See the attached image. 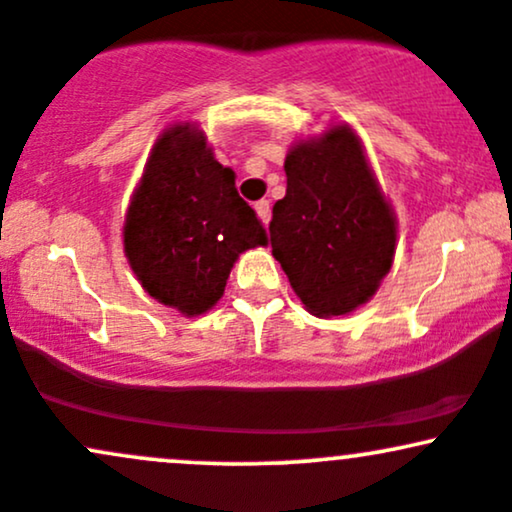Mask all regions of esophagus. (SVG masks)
<instances>
[{
    "instance_id": "34e87169",
    "label": "esophagus",
    "mask_w": 512,
    "mask_h": 512,
    "mask_svg": "<svg viewBox=\"0 0 512 512\" xmlns=\"http://www.w3.org/2000/svg\"><path fill=\"white\" fill-rule=\"evenodd\" d=\"M255 211L257 216H260V221L267 226L269 219H272V204H269V199H260V202H255Z\"/></svg>"
}]
</instances>
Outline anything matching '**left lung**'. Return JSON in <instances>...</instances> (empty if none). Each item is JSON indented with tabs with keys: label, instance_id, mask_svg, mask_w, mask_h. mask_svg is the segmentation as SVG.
Segmentation results:
<instances>
[{
	"label": "left lung",
	"instance_id": "1",
	"mask_svg": "<svg viewBox=\"0 0 512 512\" xmlns=\"http://www.w3.org/2000/svg\"><path fill=\"white\" fill-rule=\"evenodd\" d=\"M286 197L272 209V255L308 313L349 315L392 269L397 216L366 146L344 122L296 139L284 161Z\"/></svg>",
	"mask_w": 512,
	"mask_h": 512
}]
</instances>
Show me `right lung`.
<instances>
[{
  "label": "right lung",
  "mask_w": 512,
  "mask_h": 512,
  "mask_svg": "<svg viewBox=\"0 0 512 512\" xmlns=\"http://www.w3.org/2000/svg\"><path fill=\"white\" fill-rule=\"evenodd\" d=\"M122 245L151 298L197 317L219 303L238 257L267 245V231L204 129L175 122L156 139L129 197Z\"/></svg>",
  "instance_id": "add662e5"
}]
</instances>
